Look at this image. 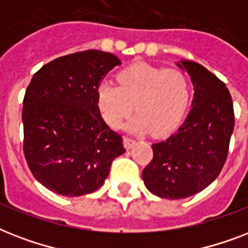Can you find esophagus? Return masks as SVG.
<instances>
[{
    "instance_id": "obj_1",
    "label": "esophagus",
    "mask_w": 248,
    "mask_h": 248,
    "mask_svg": "<svg viewBox=\"0 0 248 248\" xmlns=\"http://www.w3.org/2000/svg\"><path fill=\"white\" fill-rule=\"evenodd\" d=\"M136 140L131 139V138H124V145L126 149H131L134 145H135Z\"/></svg>"
}]
</instances>
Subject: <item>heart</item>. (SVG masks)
<instances>
[{
  "mask_svg": "<svg viewBox=\"0 0 248 248\" xmlns=\"http://www.w3.org/2000/svg\"><path fill=\"white\" fill-rule=\"evenodd\" d=\"M120 86L108 81L99 83L96 104L109 126L121 127L132 109L138 112L127 128L165 135L179 126L186 112L190 86L179 69H163L149 64H134L117 76Z\"/></svg>",
  "mask_w": 248,
  "mask_h": 248,
  "instance_id": "heart-1",
  "label": "heart"
}]
</instances>
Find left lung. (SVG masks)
Listing matches in <instances>:
<instances>
[{
  "label": "left lung",
  "instance_id": "left-lung-1",
  "mask_svg": "<svg viewBox=\"0 0 248 248\" xmlns=\"http://www.w3.org/2000/svg\"><path fill=\"white\" fill-rule=\"evenodd\" d=\"M176 65L186 71L194 86L192 109L175 134L152 145L153 159L143 170L148 190L166 200L193 196L219 176L234 128L233 101L225 83L190 60Z\"/></svg>",
  "mask_w": 248,
  "mask_h": 248
}]
</instances>
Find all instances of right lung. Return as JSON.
Wrapping results in <instances>:
<instances>
[{
    "label": "right lung",
    "mask_w": 248,
    "mask_h": 248,
    "mask_svg": "<svg viewBox=\"0 0 248 248\" xmlns=\"http://www.w3.org/2000/svg\"><path fill=\"white\" fill-rule=\"evenodd\" d=\"M117 65L121 60L110 52L86 50L33 76L23 101V148L33 176L48 190L67 197L95 192L126 152L96 104L97 86Z\"/></svg>",
    "instance_id": "add662e5"
}]
</instances>
